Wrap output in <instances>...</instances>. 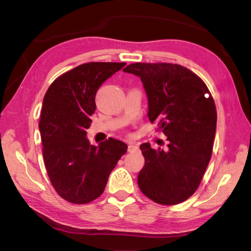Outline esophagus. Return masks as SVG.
Segmentation results:
<instances>
[{
  "mask_svg": "<svg viewBox=\"0 0 251 251\" xmlns=\"http://www.w3.org/2000/svg\"><path fill=\"white\" fill-rule=\"evenodd\" d=\"M138 147L136 143H132V142H128V151H134L136 150Z\"/></svg>",
  "mask_w": 251,
  "mask_h": 251,
  "instance_id": "1",
  "label": "esophagus"
}]
</instances>
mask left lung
I'll return each instance as SVG.
<instances>
[{
    "mask_svg": "<svg viewBox=\"0 0 251 251\" xmlns=\"http://www.w3.org/2000/svg\"><path fill=\"white\" fill-rule=\"evenodd\" d=\"M123 71L140 77L149 120L158 123L168 140L166 150H154L149 142L140 146L145 166L138 185L158 204L182 202L199 188L210 161L217 125L214 99L205 83L182 66L137 62Z\"/></svg>",
    "mask_w": 251,
    "mask_h": 251,
    "instance_id": "1",
    "label": "left lung"
}]
</instances>
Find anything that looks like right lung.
I'll return each mask as SVG.
<instances>
[{
  "label": "right lung",
  "instance_id": "1",
  "mask_svg": "<svg viewBox=\"0 0 251 251\" xmlns=\"http://www.w3.org/2000/svg\"><path fill=\"white\" fill-rule=\"evenodd\" d=\"M125 62H88L62 74L44 96L39 124L45 167L62 199L87 204L103 193L109 176L127 151V145L110 138L90 145L87 129L101 85Z\"/></svg>",
  "mask_w": 251,
  "mask_h": 251
}]
</instances>
